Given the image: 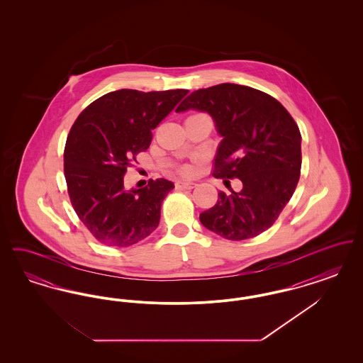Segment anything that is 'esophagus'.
Segmentation results:
<instances>
[{
  "instance_id": "34e87169",
  "label": "esophagus",
  "mask_w": 363,
  "mask_h": 363,
  "mask_svg": "<svg viewBox=\"0 0 363 363\" xmlns=\"http://www.w3.org/2000/svg\"><path fill=\"white\" fill-rule=\"evenodd\" d=\"M175 186L179 189H194L197 186L196 182H189V181H177Z\"/></svg>"
}]
</instances>
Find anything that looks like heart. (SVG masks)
<instances>
[{
	"mask_svg": "<svg viewBox=\"0 0 363 363\" xmlns=\"http://www.w3.org/2000/svg\"><path fill=\"white\" fill-rule=\"evenodd\" d=\"M181 173L185 174V175H190V174L194 173V167L191 164H186L181 169Z\"/></svg>",
	"mask_w": 363,
	"mask_h": 363,
	"instance_id": "b5f03b06",
	"label": "heart"
}]
</instances>
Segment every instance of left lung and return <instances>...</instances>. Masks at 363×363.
<instances>
[{
    "mask_svg": "<svg viewBox=\"0 0 363 363\" xmlns=\"http://www.w3.org/2000/svg\"><path fill=\"white\" fill-rule=\"evenodd\" d=\"M207 111L223 138L215 156L216 178H240L242 189L227 196L200 222L231 241L253 238L275 223L293 197L301 175V132L290 113L271 95L223 83L193 91L177 107ZM228 182L230 181H225Z\"/></svg>",
    "mask_w": 363,
    "mask_h": 363,
    "instance_id": "8db88e82",
    "label": "left lung"
}]
</instances>
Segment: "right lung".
Listing matches in <instances>:
<instances>
[{
  "instance_id": "obj_1",
  "label": "right lung",
  "mask_w": 363,
  "mask_h": 363,
  "mask_svg": "<svg viewBox=\"0 0 363 363\" xmlns=\"http://www.w3.org/2000/svg\"><path fill=\"white\" fill-rule=\"evenodd\" d=\"M188 92L118 89L86 106L72 125L64 151L68 194L96 241L123 247L155 231L173 182L150 179L141 189L126 190L123 175L138 154L148 150L152 129Z\"/></svg>"
}]
</instances>
